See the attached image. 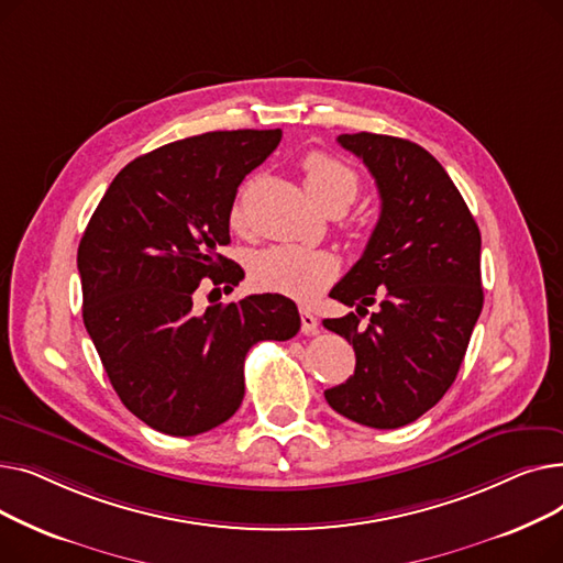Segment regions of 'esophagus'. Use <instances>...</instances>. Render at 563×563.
I'll return each instance as SVG.
<instances>
[{"mask_svg": "<svg viewBox=\"0 0 563 563\" xmlns=\"http://www.w3.org/2000/svg\"><path fill=\"white\" fill-rule=\"evenodd\" d=\"M317 329H319L317 317L310 310H301V331L306 335H312V333H317Z\"/></svg>", "mask_w": 563, "mask_h": 563, "instance_id": "esophagus-1", "label": "esophagus"}]
</instances>
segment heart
<instances>
[{
	"instance_id": "1",
	"label": "heart",
	"mask_w": 563,
	"mask_h": 563,
	"mask_svg": "<svg viewBox=\"0 0 563 563\" xmlns=\"http://www.w3.org/2000/svg\"><path fill=\"white\" fill-rule=\"evenodd\" d=\"M301 168L308 194L321 207L331 202H342L346 207L358 196V175L327 153H310ZM232 221H240V205L234 207ZM338 272L340 262L329 251L272 246L253 255L249 278L262 291L283 294L294 301L308 303L338 278Z\"/></svg>"
}]
</instances>
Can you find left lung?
<instances>
[{"label":"left lung","mask_w":563,"mask_h":563,"mask_svg":"<svg viewBox=\"0 0 563 563\" xmlns=\"http://www.w3.org/2000/svg\"><path fill=\"white\" fill-rule=\"evenodd\" d=\"M376 180L380 217L363 257L331 289L356 306L323 327L356 351V372L327 390L340 416L372 427L416 422L450 390L484 306L482 234L448 170L422 145L340 134ZM379 310L367 322L366 308Z\"/></svg>","instance_id":"1"}]
</instances>
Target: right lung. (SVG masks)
I'll return each instance as SVG.
<instances>
[{
	"instance_id": "add662e5",
	"label": "right lung",
	"mask_w": 563,
	"mask_h": 563,
	"mask_svg": "<svg viewBox=\"0 0 563 563\" xmlns=\"http://www.w3.org/2000/svg\"><path fill=\"white\" fill-rule=\"evenodd\" d=\"M280 136L232 130L166 143L113 177L84 230V327L115 395L162 433L187 438L230 420L249 349L301 329L297 303L280 294L194 310L200 280L232 291L244 278L219 249L230 244L236 187Z\"/></svg>"
}]
</instances>
